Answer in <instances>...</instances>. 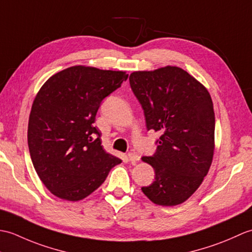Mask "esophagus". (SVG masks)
Instances as JSON below:
<instances>
[{
  "label": "esophagus",
  "mask_w": 252,
  "mask_h": 252,
  "mask_svg": "<svg viewBox=\"0 0 252 252\" xmlns=\"http://www.w3.org/2000/svg\"><path fill=\"white\" fill-rule=\"evenodd\" d=\"M127 158H129V160L132 163H134V162H136V161H138V160H140V156H138V155L135 154V153L127 154Z\"/></svg>",
  "instance_id": "1"
}]
</instances>
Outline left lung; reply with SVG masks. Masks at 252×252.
Returning <instances> with one entry per match:
<instances>
[{"mask_svg": "<svg viewBox=\"0 0 252 252\" xmlns=\"http://www.w3.org/2000/svg\"><path fill=\"white\" fill-rule=\"evenodd\" d=\"M129 80L147 130L160 134L156 153L142 158L155 170V181L142 190L156 205H180L200 186L212 162L216 119L211 96L179 67L135 71Z\"/></svg>", "mask_w": 252, "mask_h": 252, "instance_id": "1", "label": "left lung"}]
</instances>
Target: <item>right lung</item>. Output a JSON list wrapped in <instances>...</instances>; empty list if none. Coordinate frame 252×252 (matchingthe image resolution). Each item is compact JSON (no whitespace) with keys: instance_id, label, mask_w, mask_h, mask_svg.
I'll return each instance as SVG.
<instances>
[{"instance_id":"obj_1","label":"right lung","mask_w":252,"mask_h":252,"mask_svg":"<svg viewBox=\"0 0 252 252\" xmlns=\"http://www.w3.org/2000/svg\"><path fill=\"white\" fill-rule=\"evenodd\" d=\"M125 71L73 66L52 76L32 104L28 146L33 167L53 195L78 201L104 183L121 159L106 153L93 123Z\"/></svg>"}]
</instances>
